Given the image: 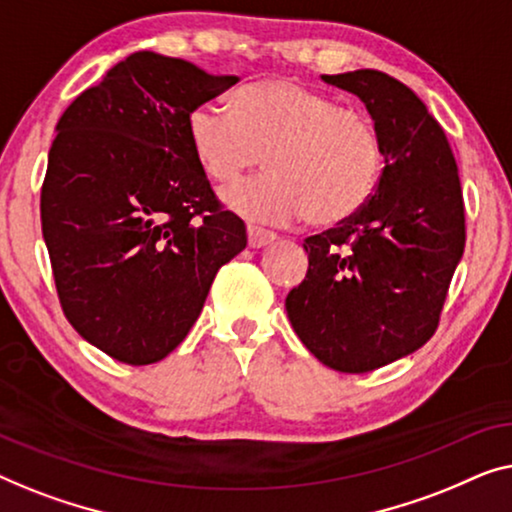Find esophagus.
Returning <instances> with one entry per match:
<instances>
[{
	"label": "esophagus",
	"mask_w": 512,
	"mask_h": 512,
	"mask_svg": "<svg viewBox=\"0 0 512 512\" xmlns=\"http://www.w3.org/2000/svg\"><path fill=\"white\" fill-rule=\"evenodd\" d=\"M271 241H276V234L269 232V229L257 227V225H248V243H250V248L269 246Z\"/></svg>",
	"instance_id": "obj_1"
}]
</instances>
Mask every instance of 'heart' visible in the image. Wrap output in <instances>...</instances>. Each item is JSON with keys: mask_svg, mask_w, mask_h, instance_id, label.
<instances>
[{"mask_svg": "<svg viewBox=\"0 0 512 512\" xmlns=\"http://www.w3.org/2000/svg\"><path fill=\"white\" fill-rule=\"evenodd\" d=\"M199 167L215 183H234L262 164L269 174L229 187L236 213L264 222L304 218L313 227L350 220L376 194L385 150L369 115L290 78L250 83L232 111L206 102L187 115Z\"/></svg>", "mask_w": 512, "mask_h": 512, "instance_id": "obj_1", "label": "heart"}]
</instances>
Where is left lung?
<instances>
[{
	"label": "left lung",
	"mask_w": 512,
	"mask_h": 512,
	"mask_svg": "<svg viewBox=\"0 0 512 512\" xmlns=\"http://www.w3.org/2000/svg\"><path fill=\"white\" fill-rule=\"evenodd\" d=\"M362 99L385 150L376 194L308 236L306 278L285 299L301 343L343 373H366L434 336L466 243L457 162L417 95L376 69L322 76Z\"/></svg>",
	"instance_id": "1"
}]
</instances>
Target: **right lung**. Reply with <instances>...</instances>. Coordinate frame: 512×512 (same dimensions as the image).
<instances>
[{"label":"right lung","mask_w":512,"mask_h":512,"mask_svg":"<svg viewBox=\"0 0 512 512\" xmlns=\"http://www.w3.org/2000/svg\"><path fill=\"white\" fill-rule=\"evenodd\" d=\"M192 62L141 50L57 122L41 229L67 320L118 362H160L197 322L246 225L215 197L187 136L194 106L232 88Z\"/></svg>","instance_id":"right-lung-1"}]
</instances>
